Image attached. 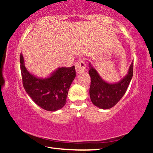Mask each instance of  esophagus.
I'll return each mask as SVG.
<instances>
[{
    "label": "esophagus",
    "mask_w": 153,
    "mask_h": 153,
    "mask_svg": "<svg viewBox=\"0 0 153 153\" xmlns=\"http://www.w3.org/2000/svg\"><path fill=\"white\" fill-rule=\"evenodd\" d=\"M76 70L77 74L83 73L86 70V64L82 59H79L76 63Z\"/></svg>",
    "instance_id": "34e87169"
}]
</instances>
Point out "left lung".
<instances>
[{"mask_svg": "<svg viewBox=\"0 0 153 153\" xmlns=\"http://www.w3.org/2000/svg\"><path fill=\"white\" fill-rule=\"evenodd\" d=\"M89 75L91 78L90 97L95 106L102 109L112 108L123 97L133 76V62L129 66L128 74L115 84L104 81L91 64H89Z\"/></svg>", "mask_w": 153, "mask_h": 153, "instance_id": "1", "label": "left lung"}]
</instances>
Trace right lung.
Instances as JSON below:
<instances>
[{
    "label": "right lung",
    "instance_id": "right-lung-1",
    "mask_svg": "<svg viewBox=\"0 0 153 153\" xmlns=\"http://www.w3.org/2000/svg\"><path fill=\"white\" fill-rule=\"evenodd\" d=\"M20 67L23 86L36 105L48 111H57L65 105L69 89L76 77L75 66L61 67L47 78H38L27 70L21 54Z\"/></svg>",
    "mask_w": 153,
    "mask_h": 153
}]
</instances>
